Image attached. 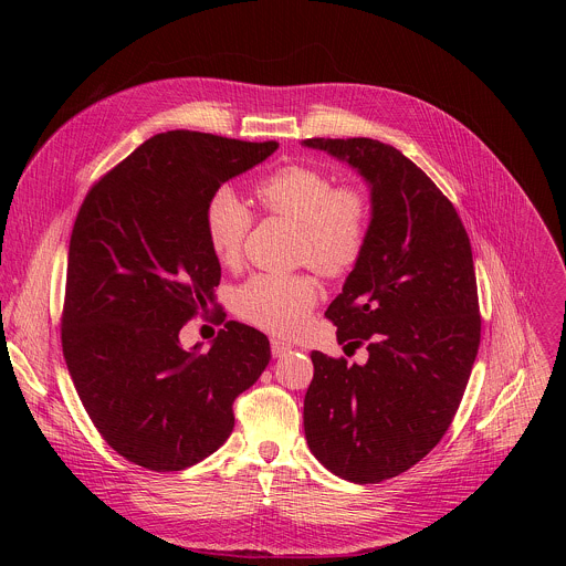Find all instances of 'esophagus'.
Returning a JSON list of instances; mask_svg holds the SVG:
<instances>
[{
	"mask_svg": "<svg viewBox=\"0 0 566 566\" xmlns=\"http://www.w3.org/2000/svg\"><path fill=\"white\" fill-rule=\"evenodd\" d=\"M291 352V345L289 343H284V340H271V354H273V358H282V356H286Z\"/></svg>",
	"mask_w": 566,
	"mask_h": 566,
	"instance_id": "esophagus-1",
	"label": "esophagus"
}]
</instances>
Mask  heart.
Segmentation results:
<instances>
[{
  "label": "heart",
  "mask_w": 566,
  "mask_h": 566,
  "mask_svg": "<svg viewBox=\"0 0 566 566\" xmlns=\"http://www.w3.org/2000/svg\"><path fill=\"white\" fill-rule=\"evenodd\" d=\"M264 212L297 226L295 260L325 277L349 275L367 247L371 208L356 186H336L334 177L313 166H284L255 184ZM253 214L228 186L217 188L203 208V232L214 260L234 266L244 253ZM317 302V286L304 273L251 275L234 291L239 317L271 334L297 332Z\"/></svg>",
  "instance_id": "obj_1"
}]
</instances>
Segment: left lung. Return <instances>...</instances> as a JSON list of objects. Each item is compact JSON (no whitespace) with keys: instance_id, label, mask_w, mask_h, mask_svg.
<instances>
[{"instance_id":"8db88e82","label":"left lung","mask_w":566,"mask_h":566,"mask_svg":"<svg viewBox=\"0 0 566 566\" xmlns=\"http://www.w3.org/2000/svg\"><path fill=\"white\" fill-rule=\"evenodd\" d=\"M371 188L365 253L327 317L365 365L313 352L304 434L315 459L354 483L419 463L450 428L481 338L468 232L434 181L374 138H306Z\"/></svg>"}]
</instances>
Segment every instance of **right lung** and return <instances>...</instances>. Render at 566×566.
<instances>
[{
	"label": "right lung",
	"instance_id": "1",
	"mask_svg": "<svg viewBox=\"0 0 566 566\" xmlns=\"http://www.w3.org/2000/svg\"><path fill=\"white\" fill-rule=\"evenodd\" d=\"M275 149V140L156 134L101 177L77 210L62 352L92 423L136 465L175 472L212 454L234 428V398L271 360L269 338L234 319L203 354L184 349L179 334L217 308L221 266L203 232L208 197Z\"/></svg>",
	"mask_w": 566,
	"mask_h": 566
}]
</instances>
